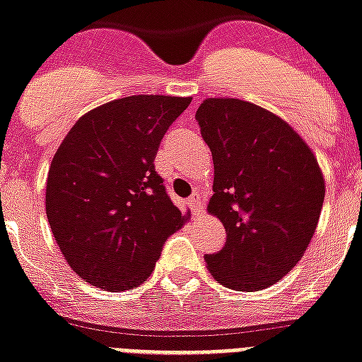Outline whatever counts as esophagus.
<instances>
[{"label": "esophagus", "mask_w": 362, "mask_h": 362, "mask_svg": "<svg viewBox=\"0 0 362 362\" xmlns=\"http://www.w3.org/2000/svg\"><path fill=\"white\" fill-rule=\"evenodd\" d=\"M187 206L193 211L201 210V199H199V195H191L189 199H187Z\"/></svg>", "instance_id": "34e87169"}]
</instances>
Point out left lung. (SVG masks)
Instances as JSON below:
<instances>
[{"instance_id": "left-lung-1", "label": "left lung", "mask_w": 362, "mask_h": 362, "mask_svg": "<svg viewBox=\"0 0 362 362\" xmlns=\"http://www.w3.org/2000/svg\"><path fill=\"white\" fill-rule=\"evenodd\" d=\"M214 158L208 211L227 242L204 260L238 292L279 283L301 260L318 225L325 184L318 160L288 122L238 98H208L195 113Z\"/></svg>"}]
</instances>
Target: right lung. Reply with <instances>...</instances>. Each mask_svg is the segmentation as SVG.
<instances>
[{"mask_svg": "<svg viewBox=\"0 0 362 362\" xmlns=\"http://www.w3.org/2000/svg\"><path fill=\"white\" fill-rule=\"evenodd\" d=\"M191 98L135 95L76 122L49 165L46 216L70 267L93 286L122 292L151 277L163 243L187 221L154 158Z\"/></svg>", "mask_w": 362, "mask_h": 362, "instance_id": "right-lung-1", "label": "right lung"}]
</instances>
